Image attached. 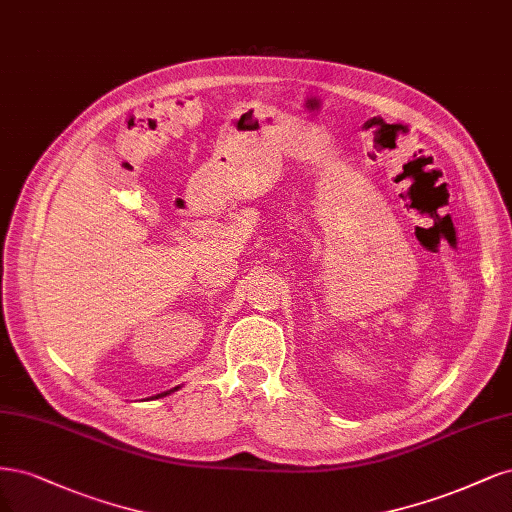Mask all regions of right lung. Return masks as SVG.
Returning a JSON list of instances; mask_svg holds the SVG:
<instances>
[{
	"mask_svg": "<svg viewBox=\"0 0 512 512\" xmlns=\"http://www.w3.org/2000/svg\"><path fill=\"white\" fill-rule=\"evenodd\" d=\"M180 387H174V389H170V391H163V393H157L155 398H166V395H170V393H174V391H178Z\"/></svg>",
	"mask_w": 512,
	"mask_h": 512,
	"instance_id": "obj_1",
	"label": "right lung"
}]
</instances>
